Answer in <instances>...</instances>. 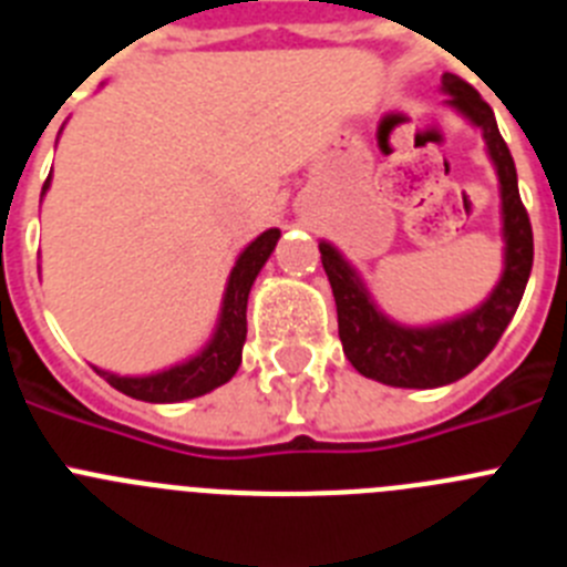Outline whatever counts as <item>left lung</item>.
Here are the masks:
<instances>
[{"label":"left lung","instance_id":"8db88e82","mask_svg":"<svg viewBox=\"0 0 567 567\" xmlns=\"http://www.w3.org/2000/svg\"><path fill=\"white\" fill-rule=\"evenodd\" d=\"M443 93L452 96L449 99L452 107H457L471 124L483 130L491 162L499 175L505 269L494 292L463 318L423 329L400 327L378 312L358 272L346 264L343 255L332 244L320 240V260L332 284L338 334L346 358L363 378L398 389H434V385L454 383L471 369H477L517 312L534 264V233L519 198L517 167L499 135L494 110L480 99L477 90L454 73H443Z\"/></svg>","mask_w":567,"mask_h":567}]
</instances>
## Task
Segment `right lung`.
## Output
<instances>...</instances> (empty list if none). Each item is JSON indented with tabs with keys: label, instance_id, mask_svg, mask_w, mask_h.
Returning a JSON list of instances; mask_svg holds the SVG:
<instances>
[{
	"label": "right lung",
	"instance_id": "add662e5",
	"mask_svg": "<svg viewBox=\"0 0 567 567\" xmlns=\"http://www.w3.org/2000/svg\"><path fill=\"white\" fill-rule=\"evenodd\" d=\"M50 187V175L44 182V189ZM280 238V229H267L264 235L249 244L235 260L233 272H229L227 292H224L221 318L215 329L213 340L204 346L202 352L189 358L187 363H178L173 369H164L158 374H144V378H118L96 369L113 389L124 392L127 398L147 400V403H182L189 398H202L213 392L218 385L227 383L240 365V349L247 340V298L258 278L260 267L267 264L272 255L275 244Z\"/></svg>",
	"mask_w": 567,
	"mask_h": 567
}]
</instances>
